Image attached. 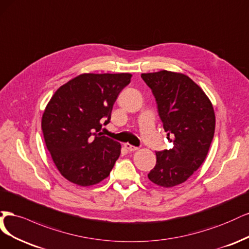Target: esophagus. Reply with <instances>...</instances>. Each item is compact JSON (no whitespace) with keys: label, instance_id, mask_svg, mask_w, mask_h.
<instances>
[{"label":"esophagus","instance_id":"esophagus-1","mask_svg":"<svg viewBox=\"0 0 249 249\" xmlns=\"http://www.w3.org/2000/svg\"><path fill=\"white\" fill-rule=\"evenodd\" d=\"M124 147L129 151V152H133V151H136L138 150L139 148L138 147H134V146H132V145H130V143H128V142H126V143H124Z\"/></svg>","mask_w":249,"mask_h":249}]
</instances>
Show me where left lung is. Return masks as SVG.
Here are the masks:
<instances>
[{"label":"left lung","instance_id":"1","mask_svg":"<svg viewBox=\"0 0 249 249\" xmlns=\"http://www.w3.org/2000/svg\"><path fill=\"white\" fill-rule=\"evenodd\" d=\"M141 76L154 95L163 129L174 143L173 149L156 152V165L148 178L165 188L179 185L207 157L215 131L213 106L185 74L161 70Z\"/></svg>","mask_w":249,"mask_h":249}]
</instances>
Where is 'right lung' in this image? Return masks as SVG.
I'll return each instance as SVG.
<instances>
[{"label":"right lung","mask_w":249,"mask_h":249,"mask_svg":"<svg viewBox=\"0 0 249 249\" xmlns=\"http://www.w3.org/2000/svg\"><path fill=\"white\" fill-rule=\"evenodd\" d=\"M130 73H83L54 92L41 128L53 161L64 178L79 186L108 177L121 153L120 142L102 135L119 93Z\"/></svg>","instance_id":"obj_1"}]
</instances>
